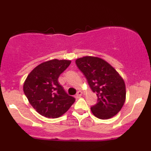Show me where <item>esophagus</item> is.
<instances>
[{
	"label": "esophagus",
	"mask_w": 151,
	"mask_h": 151,
	"mask_svg": "<svg viewBox=\"0 0 151 151\" xmlns=\"http://www.w3.org/2000/svg\"><path fill=\"white\" fill-rule=\"evenodd\" d=\"M81 95H82V92H81V91H77V93H76L75 97L76 98H79L81 96Z\"/></svg>",
	"instance_id": "obj_1"
}]
</instances>
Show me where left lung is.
Masks as SVG:
<instances>
[{"instance_id":"obj_1","label":"left lung","mask_w":151,"mask_h":151,"mask_svg":"<svg viewBox=\"0 0 151 151\" xmlns=\"http://www.w3.org/2000/svg\"><path fill=\"white\" fill-rule=\"evenodd\" d=\"M93 92L97 103L91 107V112L100 119H108L120 111L126 100L124 79L112 66L96 57L86 56L76 60Z\"/></svg>"}]
</instances>
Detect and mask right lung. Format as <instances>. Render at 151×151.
Here are the masks:
<instances>
[{
	"label": "right lung",
	"mask_w": 151,
	"mask_h": 151,
	"mask_svg": "<svg viewBox=\"0 0 151 151\" xmlns=\"http://www.w3.org/2000/svg\"><path fill=\"white\" fill-rule=\"evenodd\" d=\"M70 60L57 59L41 63L25 79L23 91L32 106L47 118H58L75 101L59 84L58 78L69 67Z\"/></svg>",
	"instance_id": "right-lung-1"
}]
</instances>
